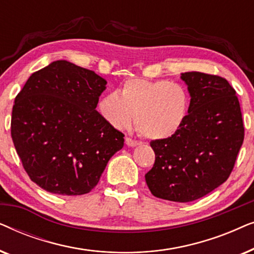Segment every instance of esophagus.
Returning <instances> with one entry per match:
<instances>
[{
  "mask_svg": "<svg viewBox=\"0 0 254 254\" xmlns=\"http://www.w3.org/2000/svg\"><path fill=\"white\" fill-rule=\"evenodd\" d=\"M126 144L128 145V147L134 148V147H137V145L140 144V142L135 141V140H133V138H130V137H126Z\"/></svg>",
  "mask_w": 254,
  "mask_h": 254,
  "instance_id": "esophagus-1",
  "label": "esophagus"
}]
</instances>
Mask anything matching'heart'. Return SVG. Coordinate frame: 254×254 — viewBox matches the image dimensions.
Listing matches in <instances>:
<instances>
[{"instance_id": "heart-1", "label": "heart", "mask_w": 254, "mask_h": 254, "mask_svg": "<svg viewBox=\"0 0 254 254\" xmlns=\"http://www.w3.org/2000/svg\"><path fill=\"white\" fill-rule=\"evenodd\" d=\"M98 106L104 119L114 128L129 126L135 114V126L142 136L164 140L185 124L190 96L180 83L131 78L124 83L120 93H106Z\"/></svg>"}]
</instances>
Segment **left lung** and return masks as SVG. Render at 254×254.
Segmentation results:
<instances>
[{
  "label": "left lung",
  "mask_w": 254,
  "mask_h": 254,
  "mask_svg": "<svg viewBox=\"0 0 254 254\" xmlns=\"http://www.w3.org/2000/svg\"><path fill=\"white\" fill-rule=\"evenodd\" d=\"M190 106L175 135L150 142L155 164L145 175L152 195L190 202L229 178L244 141L241 105L229 82L216 75L184 72Z\"/></svg>",
  "instance_id": "obj_1"
}]
</instances>
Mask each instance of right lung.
<instances>
[{
    "instance_id": "right-lung-1",
    "label": "right lung",
    "mask_w": 254,
    "mask_h": 254,
    "mask_svg": "<svg viewBox=\"0 0 254 254\" xmlns=\"http://www.w3.org/2000/svg\"><path fill=\"white\" fill-rule=\"evenodd\" d=\"M107 82L65 60L33 72L17 95L11 137L24 169L47 192L82 195L98 184L124 136L96 110Z\"/></svg>"
}]
</instances>
